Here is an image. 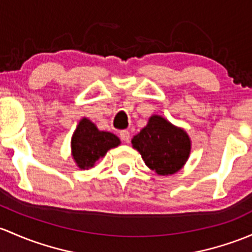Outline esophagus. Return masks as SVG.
I'll use <instances>...</instances> for the list:
<instances>
[{
    "label": "esophagus",
    "mask_w": 252,
    "mask_h": 252,
    "mask_svg": "<svg viewBox=\"0 0 252 252\" xmlns=\"http://www.w3.org/2000/svg\"><path fill=\"white\" fill-rule=\"evenodd\" d=\"M119 136H121V139L124 142H129V140H130V133H129V130H121Z\"/></svg>",
    "instance_id": "34e87169"
}]
</instances>
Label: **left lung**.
Returning <instances> with one entry per match:
<instances>
[{
    "label": "left lung",
    "instance_id": "1",
    "mask_svg": "<svg viewBox=\"0 0 252 252\" xmlns=\"http://www.w3.org/2000/svg\"><path fill=\"white\" fill-rule=\"evenodd\" d=\"M131 144L148 168L163 176L177 173L190 153V139L186 131L158 115L151 116Z\"/></svg>",
    "mask_w": 252,
    "mask_h": 252
}]
</instances>
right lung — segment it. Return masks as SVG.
<instances>
[{
	"label": "right lung",
	"mask_w": 252,
	"mask_h": 252,
	"mask_svg": "<svg viewBox=\"0 0 252 252\" xmlns=\"http://www.w3.org/2000/svg\"><path fill=\"white\" fill-rule=\"evenodd\" d=\"M121 140L110 131L96 128L88 118H82L71 139V152L79 169H91L105 157L108 150L117 147Z\"/></svg>",
	"instance_id": "add662e5"
}]
</instances>
